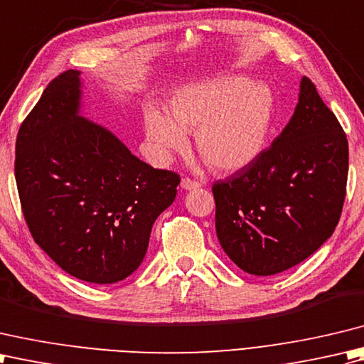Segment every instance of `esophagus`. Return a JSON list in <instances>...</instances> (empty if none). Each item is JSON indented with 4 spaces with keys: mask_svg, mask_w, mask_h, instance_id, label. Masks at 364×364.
<instances>
[{
    "mask_svg": "<svg viewBox=\"0 0 364 364\" xmlns=\"http://www.w3.org/2000/svg\"><path fill=\"white\" fill-rule=\"evenodd\" d=\"M181 187H182L183 190H195V188L201 187V183H199L198 181L190 179V177H183L182 182H181Z\"/></svg>",
    "mask_w": 364,
    "mask_h": 364,
    "instance_id": "1",
    "label": "esophagus"
}]
</instances>
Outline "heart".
<instances>
[{
    "label": "heart",
    "mask_w": 364,
    "mask_h": 364,
    "mask_svg": "<svg viewBox=\"0 0 364 364\" xmlns=\"http://www.w3.org/2000/svg\"><path fill=\"white\" fill-rule=\"evenodd\" d=\"M168 114L144 111L146 135L160 160L185 149L195 134L196 151L218 173L250 166L269 139L275 99L269 87L245 77H226L183 87L168 103Z\"/></svg>",
    "instance_id": "obj_1"
}]
</instances>
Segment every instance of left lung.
Segmentation results:
<instances>
[{"mask_svg": "<svg viewBox=\"0 0 364 364\" xmlns=\"http://www.w3.org/2000/svg\"><path fill=\"white\" fill-rule=\"evenodd\" d=\"M348 144L313 81L291 121L250 166L213 183L221 248L243 272L277 275L331 237L343 212Z\"/></svg>", "mask_w": 364, "mask_h": 364, "instance_id": "obj_1", "label": "left lung"}]
</instances>
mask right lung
Returning <instances> with one entry per match:
<instances>
[{"label": "right lung", "mask_w": 364, "mask_h": 364, "mask_svg": "<svg viewBox=\"0 0 364 364\" xmlns=\"http://www.w3.org/2000/svg\"><path fill=\"white\" fill-rule=\"evenodd\" d=\"M80 86L78 70L59 73L21 122L16 181L34 242L69 275L113 284L143 262L181 177L80 116Z\"/></svg>", "instance_id": "add662e5"}]
</instances>
